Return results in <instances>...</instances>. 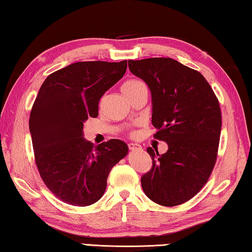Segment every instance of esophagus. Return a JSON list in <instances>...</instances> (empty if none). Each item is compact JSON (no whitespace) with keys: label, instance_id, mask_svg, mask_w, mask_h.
Wrapping results in <instances>:
<instances>
[{"label":"esophagus","instance_id":"1","mask_svg":"<svg viewBox=\"0 0 252 252\" xmlns=\"http://www.w3.org/2000/svg\"><path fill=\"white\" fill-rule=\"evenodd\" d=\"M129 149L131 151H140V150H142V147L138 143H130Z\"/></svg>","mask_w":252,"mask_h":252}]
</instances>
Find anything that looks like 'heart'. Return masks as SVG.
Instances as JSON below:
<instances>
[{
    "label": "heart",
    "mask_w": 252,
    "mask_h": 252,
    "mask_svg": "<svg viewBox=\"0 0 252 252\" xmlns=\"http://www.w3.org/2000/svg\"><path fill=\"white\" fill-rule=\"evenodd\" d=\"M142 85H144V84L141 82V81H139V80H129V81H126V82L123 83L122 91H123V93H129L131 91L135 90V89L142 87Z\"/></svg>",
    "instance_id": "b5f03b06"
}]
</instances>
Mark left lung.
I'll return each mask as SVG.
<instances>
[{
    "mask_svg": "<svg viewBox=\"0 0 252 252\" xmlns=\"http://www.w3.org/2000/svg\"><path fill=\"white\" fill-rule=\"evenodd\" d=\"M152 99L155 138L167 142L159 155L148 148L152 169L141 178L149 199L165 207L185 203L206 185L215 167L221 132L219 101L204 76L170 58L129 61Z\"/></svg>",
    "mask_w": 252,
    "mask_h": 252,
    "instance_id": "left-lung-1",
    "label": "left lung"
}]
</instances>
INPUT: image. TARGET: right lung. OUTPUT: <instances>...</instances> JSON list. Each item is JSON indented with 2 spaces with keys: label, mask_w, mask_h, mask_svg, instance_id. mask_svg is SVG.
Masks as SVG:
<instances>
[{
  "label": "right lung",
  "mask_w": 252,
  "mask_h": 252,
  "mask_svg": "<svg viewBox=\"0 0 252 252\" xmlns=\"http://www.w3.org/2000/svg\"><path fill=\"white\" fill-rule=\"evenodd\" d=\"M121 62H76L45 79L30 114L36 167L55 197L72 206L101 199L114 165L129 152L118 139L94 147L83 138V123L96 118L101 96L126 71Z\"/></svg>",
  "instance_id": "obj_1"
}]
</instances>
